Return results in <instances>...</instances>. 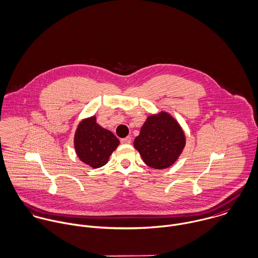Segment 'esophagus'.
I'll use <instances>...</instances> for the list:
<instances>
[{
  "instance_id": "34e87169",
  "label": "esophagus",
  "mask_w": 258,
  "mask_h": 258,
  "mask_svg": "<svg viewBox=\"0 0 258 258\" xmlns=\"http://www.w3.org/2000/svg\"><path fill=\"white\" fill-rule=\"evenodd\" d=\"M121 143L123 144H130L131 143V137H126V138H122L121 139Z\"/></svg>"
}]
</instances>
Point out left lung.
<instances>
[{
    "mask_svg": "<svg viewBox=\"0 0 258 258\" xmlns=\"http://www.w3.org/2000/svg\"><path fill=\"white\" fill-rule=\"evenodd\" d=\"M144 163L154 169H166L181 155L185 133L178 121L165 111L149 115L134 140Z\"/></svg>",
    "mask_w": 258,
    "mask_h": 258,
    "instance_id": "obj_1",
    "label": "left lung"
}]
</instances>
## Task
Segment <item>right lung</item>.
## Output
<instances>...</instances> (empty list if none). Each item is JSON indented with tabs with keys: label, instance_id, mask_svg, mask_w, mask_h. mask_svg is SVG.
<instances>
[{
	"label": "right lung",
	"instance_id": "add662e5",
	"mask_svg": "<svg viewBox=\"0 0 258 258\" xmlns=\"http://www.w3.org/2000/svg\"><path fill=\"white\" fill-rule=\"evenodd\" d=\"M119 144V139L110 130L96 122V116L83 119L75 131V152L83 163L92 168H100L107 164Z\"/></svg>",
	"mask_w": 258,
	"mask_h": 258
}]
</instances>
